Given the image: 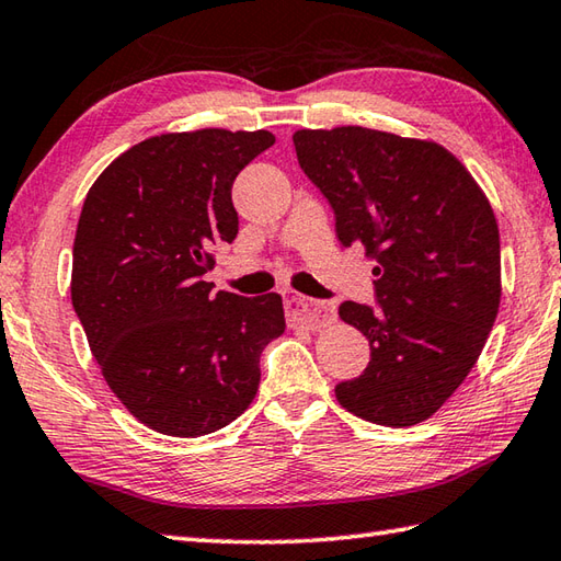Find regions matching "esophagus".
I'll list each match as a JSON object with an SVG mask.
<instances>
[{"label":"esophagus","instance_id":"obj_1","mask_svg":"<svg viewBox=\"0 0 561 561\" xmlns=\"http://www.w3.org/2000/svg\"><path fill=\"white\" fill-rule=\"evenodd\" d=\"M284 306H287V316L291 318V321L304 325V328H309V331H318V328H323V325L335 321L333 306L316 304V301L306 299V296H299V294L287 296Z\"/></svg>","mask_w":561,"mask_h":561}]
</instances>
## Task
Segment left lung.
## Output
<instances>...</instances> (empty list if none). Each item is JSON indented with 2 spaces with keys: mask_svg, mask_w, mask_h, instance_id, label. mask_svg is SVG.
I'll return each instance as SVG.
<instances>
[{
  "mask_svg": "<svg viewBox=\"0 0 561 561\" xmlns=\"http://www.w3.org/2000/svg\"><path fill=\"white\" fill-rule=\"evenodd\" d=\"M296 158L335 211L345 248L377 262V304H340L369 340V365L340 381L343 409L409 427L453 397L501 304V240L481 186L433 140L337 126L294 134Z\"/></svg>",
  "mask_w": 561,
  "mask_h": 561,
  "instance_id": "left-lung-1",
  "label": "left lung"
}]
</instances>
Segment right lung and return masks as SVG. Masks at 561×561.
I'll return each instance as SVG.
<instances>
[{
	"mask_svg": "<svg viewBox=\"0 0 561 561\" xmlns=\"http://www.w3.org/2000/svg\"><path fill=\"white\" fill-rule=\"evenodd\" d=\"M270 130L202 128L128 148L99 174L77 224L72 306L108 389L172 437L233 423L260 383V355L284 333L279 294L204 282L216 243H233L238 172Z\"/></svg>",
	"mask_w": 561,
	"mask_h": 561,
	"instance_id": "obj_1",
	"label": "right lung"
}]
</instances>
